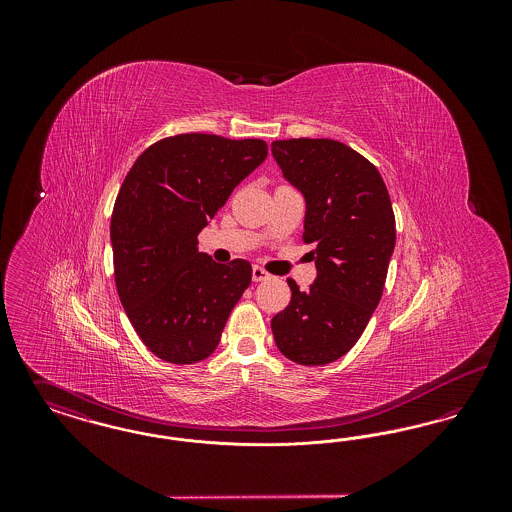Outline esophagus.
Returning <instances> with one entry per match:
<instances>
[{"instance_id": "34e87169", "label": "esophagus", "mask_w": 512, "mask_h": 512, "mask_svg": "<svg viewBox=\"0 0 512 512\" xmlns=\"http://www.w3.org/2000/svg\"><path fill=\"white\" fill-rule=\"evenodd\" d=\"M251 276H253V282H263V280L270 278V274H268L267 270L261 267H253Z\"/></svg>"}]
</instances>
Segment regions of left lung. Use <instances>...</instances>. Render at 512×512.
I'll use <instances>...</instances> for the list:
<instances>
[{"label":"left lung","mask_w":512,"mask_h":512,"mask_svg":"<svg viewBox=\"0 0 512 512\" xmlns=\"http://www.w3.org/2000/svg\"><path fill=\"white\" fill-rule=\"evenodd\" d=\"M286 180L305 195L303 242L317 278L301 292L293 280L290 305L270 320L284 357L305 366L343 357L380 303L395 217L378 169L361 153L328 138L272 142Z\"/></svg>","instance_id":"8db88e82"}]
</instances>
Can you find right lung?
Segmentation results:
<instances>
[{
	"instance_id": "obj_1",
	"label": "right lung",
	"mask_w": 512,
	"mask_h": 512,
	"mask_svg": "<svg viewBox=\"0 0 512 512\" xmlns=\"http://www.w3.org/2000/svg\"><path fill=\"white\" fill-rule=\"evenodd\" d=\"M267 153L263 140L178 134L147 147L126 174L111 215L115 284L159 359L192 365L217 349L251 265L215 263L197 251V234Z\"/></svg>"
}]
</instances>
